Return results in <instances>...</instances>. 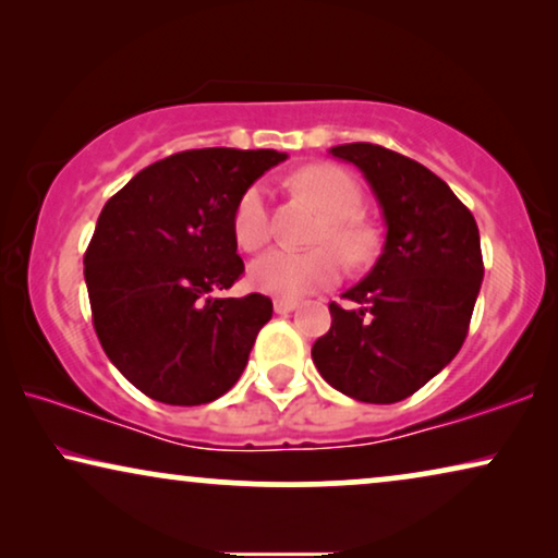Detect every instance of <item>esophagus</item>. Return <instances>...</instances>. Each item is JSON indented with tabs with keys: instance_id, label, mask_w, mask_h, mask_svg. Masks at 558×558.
<instances>
[{
	"instance_id": "34e87169",
	"label": "esophagus",
	"mask_w": 558,
	"mask_h": 558,
	"mask_svg": "<svg viewBox=\"0 0 558 558\" xmlns=\"http://www.w3.org/2000/svg\"><path fill=\"white\" fill-rule=\"evenodd\" d=\"M294 307H296L294 300H284V296L274 300V312H277V315H289V312H292Z\"/></svg>"
}]
</instances>
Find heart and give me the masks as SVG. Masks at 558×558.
I'll list each match as a JSON object with an SVG mask.
<instances>
[{"label": "heart", "instance_id": "1", "mask_svg": "<svg viewBox=\"0 0 558 558\" xmlns=\"http://www.w3.org/2000/svg\"><path fill=\"white\" fill-rule=\"evenodd\" d=\"M296 190L312 197L325 213L315 243L323 248L289 251L274 248L251 264L248 279L258 292L296 300L317 289L335 284L342 274V258L350 266L371 262L376 254V233L361 220L363 190L353 174L335 165H310L294 174ZM233 235L243 251H258L271 239V216L266 203V187L251 185L241 193L233 208Z\"/></svg>", "mask_w": 558, "mask_h": 558}]
</instances>
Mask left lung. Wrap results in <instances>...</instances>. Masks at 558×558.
<instances>
[{"label":"left lung","instance_id":"8db88e82","mask_svg":"<svg viewBox=\"0 0 558 558\" xmlns=\"http://www.w3.org/2000/svg\"><path fill=\"white\" fill-rule=\"evenodd\" d=\"M353 162L386 220L384 254L348 289L353 307L330 304L332 325L315 345L319 376L365 403L409 399L460 353L483 284L472 213L424 165L378 144L330 149Z\"/></svg>","mask_w":558,"mask_h":558}]
</instances>
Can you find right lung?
Wrapping results in <instances>:
<instances>
[{"label": "right lung", "mask_w": 558, "mask_h": 558, "mask_svg": "<svg viewBox=\"0 0 558 558\" xmlns=\"http://www.w3.org/2000/svg\"><path fill=\"white\" fill-rule=\"evenodd\" d=\"M284 159L277 149L178 151L104 205L83 256L90 315L104 353L149 399L201 407L241 378L271 300L213 292L243 274L235 201Z\"/></svg>", "instance_id": "obj_1"}]
</instances>
